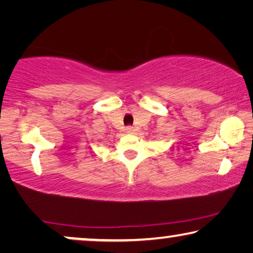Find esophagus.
<instances>
[{
  "mask_svg": "<svg viewBox=\"0 0 253 253\" xmlns=\"http://www.w3.org/2000/svg\"><path fill=\"white\" fill-rule=\"evenodd\" d=\"M133 131H134L133 126H126V133H133Z\"/></svg>",
  "mask_w": 253,
  "mask_h": 253,
  "instance_id": "esophagus-1",
  "label": "esophagus"
}]
</instances>
